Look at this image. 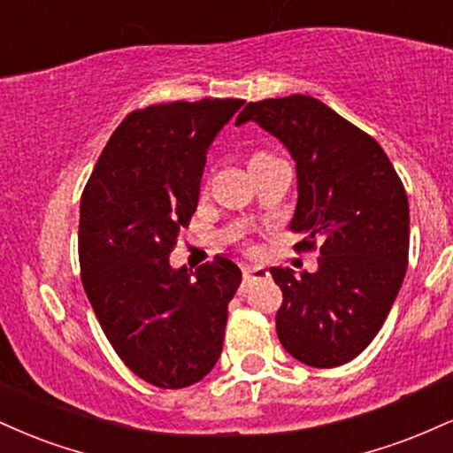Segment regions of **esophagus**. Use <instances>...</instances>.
<instances>
[{
    "label": "esophagus",
    "instance_id": "1",
    "mask_svg": "<svg viewBox=\"0 0 453 453\" xmlns=\"http://www.w3.org/2000/svg\"><path fill=\"white\" fill-rule=\"evenodd\" d=\"M270 273L264 266H244L242 268V280L244 283H253V280L268 279Z\"/></svg>",
    "mask_w": 453,
    "mask_h": 453
}]
</instances>
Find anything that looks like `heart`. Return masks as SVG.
I'll return each instance as SVG.
<instances>
[{"mask_svg":"<svg viewBox=\"0 0 453 453\" xmlns=\"http://www.w3.org/2000/svg\"><path fill=\"white\" fill-rule=\"evenodd\" d=\"M270 157H273L270 153H253L251 159H249V168H251V165H256V164H262V161H266Z\"/></svg>","mask_w":453,"mask_h":453,"instance_id":"obj_1","label":"heart"}]
</instances>
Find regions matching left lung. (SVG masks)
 I'll return each mask as SVG.
<instances>
[{
	"instance_id": "1",
	"label": "left lung",
	"mask_w": 453,
	"mask_h": 453,
	"mask_svg": "<svg viewBox=\"0 0 453 453\" xmlns=\"http://www.w3.org/2000/svg\"><path fill=\"white\" fill-rule=\"evenodd\" d=\"M256 121L289 149L298 206L289 223L319 251L315 273L270 268L283 292L277 334L285 351L315 368L347 364L371 345L396 300L409 264V200L386 150L309 96L249 102L236 126Z\"/></svg>"
}]
</instances>
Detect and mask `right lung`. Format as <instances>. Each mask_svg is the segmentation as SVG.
<instances>
[{"label":"right lung","instance_id":"right-lung-1","mask_svg":"<svg viewBox=\"0 0 453 453\" xmlns=\"http://www.w3.org/2000/svg\"><path fill=\"white\" fill-rule=\"evenodd\" d=\"M242 104L206 97L129 112L82 191V288L112 349L150 386H194L221 356L241 268L217 256L191 277L168 257L196 212L206 150Z\"/></svg>","mask_w":453,"mask_h":453}]
</instances>
